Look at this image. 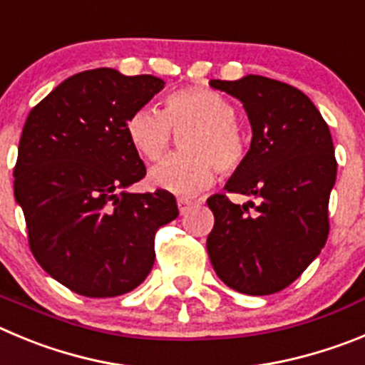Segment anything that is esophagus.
Listing matches in <instances>:
<instances>
[{
    "label": "esophagus",
    "instance_id": "1",
    "mask_svg": "<svg viewBox=\"0 0 365 365\" xmlns=\"http://www.w3.org/2000/svg\"><path fill=\"white\" fill-rule=\"evenodd\" d=\"M192 205H193V200L185 199V197H182V199H177V206H179L180 215H185V213L192 208Z\"/></svg>",
    "mask_w": 365,
    "mask_h": 365
}]
</instances>
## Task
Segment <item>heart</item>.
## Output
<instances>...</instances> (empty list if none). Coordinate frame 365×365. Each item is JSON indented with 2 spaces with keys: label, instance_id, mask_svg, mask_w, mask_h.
<instances>
[{
  "label": "heart",
  "instance_id": "obj_1",
  "mask_svg": "<svg viewBox=\"0 0 365 365\" xmlns=\"http://www.w3.org/2000/svg\"><path fill=\"white\" fill-rule=\"evenodd\" d=\"M237 110L222 93L206 86L172 92L163 112L139 108L128 117L126 133L133 148L146 160H159L168 152L173 130L186 133L182 155H173L152 170L155 188L175 195H193L215 180V168L230 177L242 168L246 143L237 128Z\"/></svg>",
  "mask_w": 365,
  "mask_h": 365
}]
</instances>
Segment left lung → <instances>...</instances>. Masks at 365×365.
Wrapping results in <instances>:
<instances>
[{
  "mask_svg": "<svg viewBox=\"0 0 365 365\" xmlns=\"http://www.w3.org/2000/svg\"><path fill=\"white\" fill-rule=\"evenodd\" d=\"M210 85L242 103L253 132L242 168L224 190L257 199L240 206L215 193L206 200L215 217L206 240L210 260L235 292L272 295L299 279L327 240L336 179L333 139L312 99L295 86L262 76Z\"/></svg>",
  "mask_w": 365,
  "mask_h": 365,
  "instance_id": "obj_1",
  "label": "left lung"
}]
</instances>
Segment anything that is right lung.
Listing matches in <instances>:
<instances>
[{
	"instance_id": "right-lung-1",
	"label": "right lung",
	"mask_w": 365,
	"mask_h": 365,
	"mask_svg": "<svg viewBox=\"0 0 365 365\" xmlns=\"http://www.w3.org/2000/svg\"><path fill=\"white\" fill-rule=\"evenodd\" d=\"M165 81L113 68L79 72L30 110L14 168L32 255L52 279L92 299L148 277L153 237L177 215L165 190L130 193L146 175L126 121Z\"/></svg>"
}]
</instances>
